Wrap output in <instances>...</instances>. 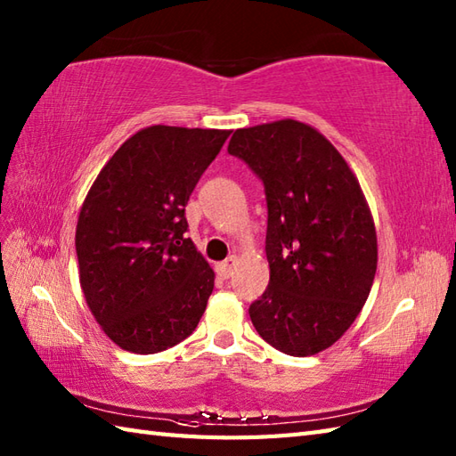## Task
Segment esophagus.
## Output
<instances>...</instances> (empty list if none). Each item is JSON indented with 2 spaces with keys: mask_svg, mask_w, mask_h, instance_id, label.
Instances as JSON below:
<instances>
[{
  "mask_svg": "<svg viewBox=\"0 0 456 456\" xmlns=\"http://www.w3.org/2000/svg\"><path fill=\"white\" fill-rule=\"evenodd\" d=\"M235 263H237V256H229L227 260H223V263H219V265L216 266L217 274H219L223 280H227L231 274H233Z\"/></svg>",
  "mask_w": 456,
  "mask_h": 456,
  "instance_id": "1",
  "label": "esophagus"
}]
</instances>
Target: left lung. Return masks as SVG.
Here are the masks:
<instances>
[{"mask_svg":"<svg viewBox=\"0 0 456 456\" xmlns=\"http://www.w3.org/2000/svg\"><path fill=\"white\" fill-rule=\"evenodd\" d=\"M227 151L265 183L268 208L270 282L250 322L280 353H322L353 325L376 274L358 180L322 133L294 119L237 129Z\"/></svg>","mask_w":456,"mask_h":456,"instance_id":"obj_1","label":"left lung"}]
</instances>
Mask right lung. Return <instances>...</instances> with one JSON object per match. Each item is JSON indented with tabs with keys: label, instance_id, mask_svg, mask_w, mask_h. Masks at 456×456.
Masks as SVG:
<instances>
[{
	"label": "right lung",
	"instance_id": "right-lung-1",
	"mask_svg": "<svg viewBox=\"0 0 456 456\" xmlns=\"http://www.w3.org/2000/svg\"><path fill=\"white\" fill-rule=\"evenodd\" d=\"M229 134L141 129L88 191L76 227L80 284L95 322L125 351H167L206 312L216 274L186 239V206Z\"/></svg>",
	"mask_w": 456,
	"mask_h": 456
}]
</instances>
